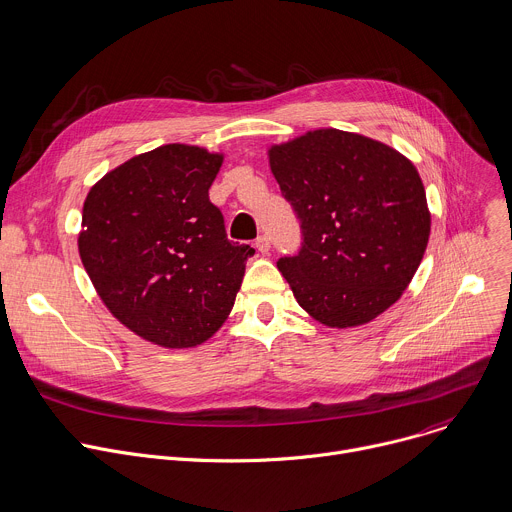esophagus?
<instances>
[{
  "mask_svg": "<svg viewBox=\"0 0 512 512\" xmlns=\"http://www.w3.org/2000/svg\"><path fill=\"white\" fill-rule=\"evenodd\" d=\"M254 246H256V250H258L260 254H266V252L270 250V238H268V236H258L256 242H254Z\"/></svg>",
  "mask_w": 512,
  "mask_h": 512,
  "instance_id": "1",
  "label": "esophagus"
}]
</instances>
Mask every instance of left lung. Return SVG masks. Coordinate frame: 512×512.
Instances as JSON below:
<instances>
[{
  "label": "left lung",
  "mask_w": 512,
  "mask_h": 512,
  "mask_svg": "<svg viewBox=\"0 0 512 512\" xmlns=\"http://www.w3.org/2000/svg\"><path fill=\"white\" fill-rule=\"evenodd\" d=\"M302 228L278 270L302 309L331 329L365 325L410 286L432 216L416 165L359 133L317 129L268 149Z\"/></svg>",
  "instance_id": "left-lung-1"
}]
</instances>
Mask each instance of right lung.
<instances>
[{
  "label": "right lung",
  "instance_id": "add662e5",
  "mask_svg": "<svg viewBox=\"0 0 512 512\" xmlns=\"http://www.w3.org/2000/svg\"><path fill=\"white\" fill-rule=\"evenodd\" d=\"M222 163V153L197 145H163L109 171L84 199L82 266L111 315L153 345L208 341L254 254L228 240L210 201Z\"/></svg>",
  "mask_w": 512,
  "mask_h": 512
}]
</instances>
